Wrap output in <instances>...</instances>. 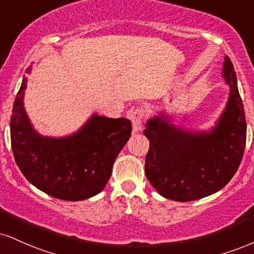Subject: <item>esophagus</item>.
<instances>
[{
    "instance_id": "1",
    "label": "esophagus",
    "mask_w": 254,
    "mask_h": 254,
    "mask_svg": "<svg viewBox=\"0 0 254 254\" xmlns=\"http://www.w3.org/2000/svg\"><path fill=\"white\" fill-rule=\"evenodd\" d=\"M130 118L132 121V127H133V132H137V131L142 129L143 125V121H144V116H145V111L142 108H136L133 110L129 111Z\"/></svg>"
}]
</instances>
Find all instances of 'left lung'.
<instances>
[{
    "mask_svg": "<svg viewBox=\"0 0 254 254\" xmlns=\"http://www.w3.org/2000/svg\"><path fill=\"white\" fill-rule=\"evenodd\" d=\"M222 77L230 86L226 108L209 131H189L161 112L143 131L150 142L145 175L162 196L198 200L224 188L237 173L246 144V119L233 64L225 57Z\"/></svg>",
    "mask_w": 254,
    "mask_h": 254,
    "instance_id": "1",
    "label": "left lung"
}]
</instances>
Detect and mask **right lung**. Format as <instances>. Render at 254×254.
I'll return each mask as SVG.
<instances>
[{
    "label": "right lung",
    "instance_id": "add662e5",
    "mask_svg": "<svg viewBox=\"0 0 254 254\" xmlns=\"http://www.w3.org/2000/svg\"><path fill=\"white\" fill-rule=\"evenodd\" d=\"M32 67L27 68L30 73ZM27 78L15 98L10 119L11 149L17 167L28 181L51 196L80 201L103 190L112 166L130 138L131 122L94 114L69 136L36 132L23 106Z\"/></svg>",
    "mask_w": 254,
    "mask_h": 254
}]
</instances>
